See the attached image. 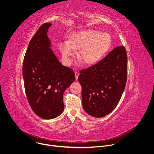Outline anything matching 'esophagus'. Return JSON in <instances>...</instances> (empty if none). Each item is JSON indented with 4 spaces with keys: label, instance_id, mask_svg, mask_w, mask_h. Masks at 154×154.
<instances>
[{
    "label": "esophagus",
    "instance_id": "34e87169",
    "mask_svg": "<svg viewBox=\"0 0 154 154\" xmlns=\"http://www.w3.org/2000/svg\"><path fill=\"white\" fill-rule=\"evenodd\" d=\"M75 78H76V79H78V76L79 75V73L78 72H75Z\"/></svg>",
    "mask_w": 154,
    "mask_h": 154
}]
</instances>
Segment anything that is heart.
Here are the masks:
<instances>
[{"mask_svg": "<svg viewBox=\"0 0 154 154\" xmlns=\"http://www.w3.org/2000/svg\"><path fill=\"white\" fill-rule=\"evenodd\" d=\"M111 44L110 35L94 29H85L73 33L67 43L60 45L63 58L69 63L73 50H81L79 62L85 66L98 63L109 51Z\"/></svg>", "mask_w": 154, "mask_h": 154, "instance_id": "b5f03b06", "label": "heart"}]
</instances>
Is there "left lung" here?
<instances>
[{
	"instance_id": "1",
	"label": "left lung",
	"mask_w": 154,
	"mask_h": 154,
	"mask_svg": "<svg viewBox=\"0 0 154 154\" xmlns=\"http://www.w3.org/2000/svg\"><path fill=\"white\" fill-rule=\"evenodd\" d=\"M82 106L91 116L103 117L117 106L126 87L128 56L125 47L114 48L101 61L80 70Z\"/></svg>"
}]
</instances>
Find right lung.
I'll return each instance as SVG.
<instances>
[{
  "label": "right lung",
  "mask_w": 154,
  "mask_h": 154,
  "mask_svg": "<svg viewBox=\"0 0 154 154\" xmlns=\"http://www.w3.org/2000/svg\"><path fill=\"white\" fill-rule=\"evenodd\" d=\"M51 25L45 23L34 35L22 67L28 101L33 111L44 119L56 118L63 112V93L75 80L73 70L63 66L50 48L47 30Z\"/></svg>",
  "instance_id": "obj_1"
}]
</instances>
